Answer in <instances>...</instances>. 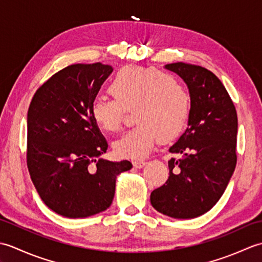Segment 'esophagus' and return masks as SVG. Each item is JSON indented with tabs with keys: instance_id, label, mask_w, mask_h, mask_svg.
I'll use <instances>...</instances> for the list:
<instances>
[{
	"instance_id": "34e87169",
	"label": "esophagus",
	"mask_w": 262,
	"mask_h": 262,
	"mask_svg": "<svg viewBox=\"0 0 262 262\" xmlns=\"http://www.w3.org/2000/svg\"><path fill=\"white\" fill-rule=\"evenodd\" d=\"M133 164H134L135 168L140 169V168H143V166L146 164V162L144 160H135V161H133Z\"/></svg>"
}]
</instances>
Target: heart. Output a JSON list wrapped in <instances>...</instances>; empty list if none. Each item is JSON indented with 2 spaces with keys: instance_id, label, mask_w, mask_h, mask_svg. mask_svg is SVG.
Segmentation results:
<instances>
[{
  "instance_id": "heart-1",
  "label": "heart",
  "mask_w": 262,
  "mask_h": 262,
  "mask_svg": "<svg viewBox=\"0 0 262 262\" xmlns=\"http://www.w3.org/2000/svg\"><path fill=\"white\" fill-rule=\"evenodd\" d=\"M113 98H98L91 116L99 128L115 133L125 109H133L137 124L127 130L114 148L121 158H143L155 141L170 142L185 130L191 111L187 89L176 77L155 68L128 65L121 68L108 86Z\"/></svg>"
}]
</instances>
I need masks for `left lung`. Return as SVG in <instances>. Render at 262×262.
<instances>
[{
    "mask_svg": "<svg viewBox=\"0 0 262 262\" xmlns=\"http://www.w3.org/2000/svg\"><path fill=\"white\" fill-rule=\"evenodd\" d=\"M185 81L191 99L186 132L169 149L178 158L169 178L151 193V204L173 219H194L213 208L236 165L237 116L223 83L198 65L166 64Z\"/></svg>",
    "mask_w": 262,
    "mask_h": 262,
    "instance_id": "left-lung-1",
    "label": "left lung"
}]
</instances>
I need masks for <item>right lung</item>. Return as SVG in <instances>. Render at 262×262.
<instances>
[{"label":"right lung","mask_w":262,"mask_h":262,"mask_svg":"<svg viewBox=\"0 0 262 262\" xmlns=\"http://www.w3.org/2000/svg\"><path fill=\"white\" fill-rule=\"evenodd\" d=\"M113 72L101 63L74 64L47 80L27 117V165L41 200L55 213L83 219L113 203L117 176L132 169L101 155L108 144L91 116V104Z\"/></svg>","instance_id":"1"}]
</instances>
